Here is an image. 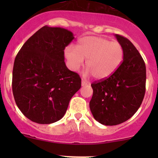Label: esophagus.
<instances>
[{"instance_id": "esophagus-1", "label": "esophagus", "mask_w": 158, "mask_h": 158, "mask_svg": "<svg viewBox=\"0 0 158 158\" xmlns=\"http://www.w3.org/2000/svg\"><path fill=\"white\" fill-rule=\"evenodd\" d=\"M87 84H88V82H87L85 80H84V79H81V85H82V86H84V85H86Z\"/></svg>"}]
</instances>
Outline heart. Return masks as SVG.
Wrapping results in <instances>:
<instances>
[{
  "mask_svg": "<svg viewBox=\"0 0 158 158\" xmlns=\"http://www.w3.org/2000/svg\"><path fill=\"white\" fill-rule=\"evenodd\" d=\"M65 57L69 68L77 71L86 60V73L97 79L108 78L118 69L123 59L122 46L116 41L99 36H85L78 41L76 48H66Z\"/></svg>",
  "mask_w": 158,
  "mask_h": 158,
  "instance_id": "obj_1",
  "label": "heart"
}]
</instances>
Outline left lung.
<instances>
[{
    "instance_id": "8db88e82",
    "label": "left lung",
    "mask_w": 158,
    "mask_h": 158,
    "mask_svg": "<svg viewBox=\"0 0 158 158\" xmlns=\"http://www.w3.org/2000/svg\"><path fill=\"white\" fill-rule=\"evenodd\" d=\"M123 50V60L110 77L91 84L90 109L105 126L126 122L138 110L146 92V70L138 50L126 38L116 34Z\"/></svg>"
}]
</instances>
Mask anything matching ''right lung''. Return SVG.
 <instances>
[{"label":"right lung","instance_id":"1","mask_svg":"<svg viewBox=\"0 0 158 158\" xmlns=\"http://www.w3.org/2000/svg\"><path fill=\"white\" fill-rule=\"evenodd\" d=\"M73 39L66 29L44 26L16 56L12 93L20 110L32 122L50 124L61 119L80 89V77L64 62V50Z\"/></svg>","mask_w":158,"mask_h":158}]
</instances>
